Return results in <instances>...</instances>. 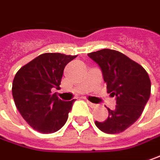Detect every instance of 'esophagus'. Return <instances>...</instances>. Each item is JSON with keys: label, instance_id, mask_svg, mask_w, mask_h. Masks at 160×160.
Returning a JSON list of instances; mask_svg holds the SVG:
<instances>
[{"label": "esophagus", "instance_id": "34e87169", "mask_svg": "<svg viewBox=\"0 0 160 160\" xmlns=\"http://www.w3.org/2000/svg\"><path fill=\"white\" fill-rule=\"evenodd\" d=\"M86 102H87V103L89 104V106H90V107L93 108V107H95V106H96V104H94V103H92V102H91L90 101L87 100V101H86Z\"/></svg>", "mask_w": 160, "mask_h": 160}]
</instances>
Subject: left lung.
Returning <instances> with one entry per match:
<instances>
[{"instance_id": "1", "label": "left lung", "mask_w": 160, "mask_h": 160, "mask_svg": "<svg viewBox=\"0 0 160 160\" xmlns=\"http://www.w3.org/2000/svg\"><path fill=\"white\" fill-rule=\"evenodd\" d=\"M88 57L102 69L107 92L116 97L115 109L107 108V119L95 121V125L108 134L122 132L140 118L148 101L151 84L148 73L140 64L112 49H101Z\"/></svg>"}]
</instances>
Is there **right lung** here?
Wrapping results in <instances>:
<instances>
[{
  "label": "right lung",
  "mask_w": 160,
  "mask_h": 160,
  "mask_svg": "<svg viewBox=\"0 0 160 160\" xmlns=\"http://www.w3.org/2000/svg\"><path fill=\"white\" fill-rule=\"evenodd\" d=\"M60 53H44L23 66L12 83V96L23 119L40 133H53L67 122L75 100H60L52 88H59L64 68L76 58Z\"/></svg>",
  "instance_id": "right-lung-1"
}]
</instances>
